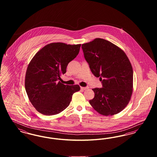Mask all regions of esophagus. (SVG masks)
<instances>
[{
  "instance_id": "1",
  "label": "esophagus",
  "mask_w": 157,
  "mask_h": 157,
  "mask_svg": "<svg viewBox=\"0 0 157 157\" xmlns=\"http://www.w3.org/2000/svg\"><path fill=\"white\" fill-rule=\"evenodd\" d=\"M89 88L88 87H81V89L82 90H88Z\"/></svg>"
}]
</instances>
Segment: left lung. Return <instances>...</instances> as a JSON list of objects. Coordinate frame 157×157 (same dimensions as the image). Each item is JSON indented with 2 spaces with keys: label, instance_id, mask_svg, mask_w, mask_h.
<instances>
[{
  "label": "left lung",
  "instance_id": "left-lung-1",
  "mask_svg": "<svg viewBox=\"0 0 157 157\" xmlns=\"http://www.w3.org/2000/svg\"><path fill=\"white\" fill-rule=\"evenodd\" d=\"M84 56L92 74L99 77L102 88L95 93L90 104L99 113L113 115L128 104L133 92V69L124 51L101 38L82 45Z\"/></svg>",
  "mask_w": 157,
  "mask_h": 157
}]
</instances>
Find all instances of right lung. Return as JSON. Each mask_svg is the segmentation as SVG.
Returning a JSON list of instances; mask_svg holds the SVG:
<instances>
[{"label":"right lung","instance_id":"obj_1","mask_svg":"<svg viewBox=\"0 0 157 157\" xmlns=\"http://www.w3.org/2000/svg\"><path fill=\"white\" fill-rule=\"evenodd\" d=\"M81 46L51 43L30 60L25 75V90L31 104L40 113H59L69 105L72 95L80 90L78 85H64L58 79L66 73L69 62L78 55Z\"/></svg>","mask_w":157,"mask_h":157}]
</instances>
